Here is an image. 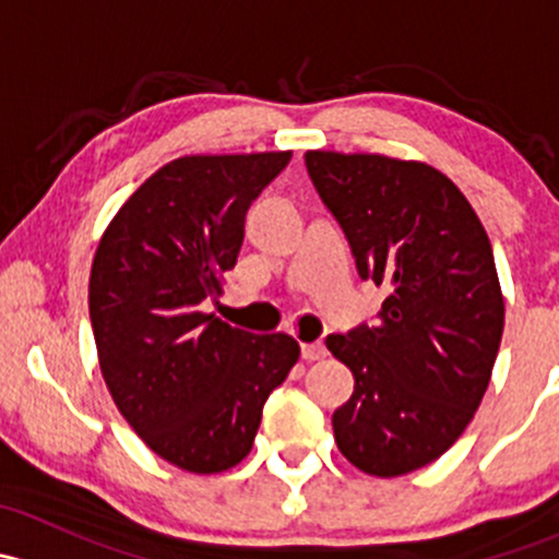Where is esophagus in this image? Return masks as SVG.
<instances>
[{
  "label": "esophagus",
  "mask_w": 559,
  "mask_h": 559,
  "mask_svg": "<svg viewBox=\"0 0 559 559\" xmlns=\"http://www.w3.org/2000/svg\"><path fill=\"white\" fill-rule=\"evenodd\" d=\"M302 359L306 362H316V359H324L326 357V346L324 343H302Z\"/></svg>",
  "instance_id": "1"
}]
</instances>
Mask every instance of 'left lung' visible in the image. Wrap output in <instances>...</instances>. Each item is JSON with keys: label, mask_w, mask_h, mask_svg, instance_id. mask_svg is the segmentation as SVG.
<instances>
[{"label": "left lung", "mask_w": 559, "mask_h": 559, "mask_svg": "<svg viewBox=\"0 0 559 559\" xmlns=\"http://www.w3.org/2000/svg\"><path fill=\"white\" fill-rule=\"evenodd\" d=\"M306 167L359 275L389 289L373 326L326 337L354 373L332 414L335 443L370 476H403L465 432L492 379L506 316L492 243L425 162L308 151Z\"/></svg>", "instance_id": "left-lung-1"}]
</instances>
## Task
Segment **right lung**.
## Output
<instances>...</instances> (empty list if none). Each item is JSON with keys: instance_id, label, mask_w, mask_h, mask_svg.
I'll list each match as a JSON object with an SVG mask.
<instances>
[{"instance_id": "obj_1", "label": "right lung", "mask_w": 559, "mask_h": 559, "mask_svg": "<svg viewBox=\"0 0 559 559\" xmlns=\"http://www.w3.org/2000/svg\"><path fill=\"white\" fill-rule=\"evenodd\" d=\"M289 159L180 156L123 202L94 253L88 316L103 379L145 447L180 471L238 465L300 357L292 335L202 313L238 262L246 211Z\"/></svg>"}]
</instances>
